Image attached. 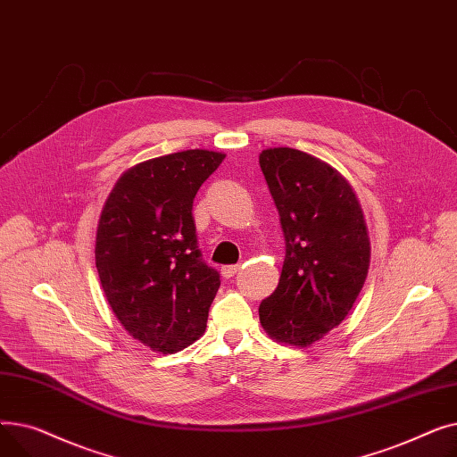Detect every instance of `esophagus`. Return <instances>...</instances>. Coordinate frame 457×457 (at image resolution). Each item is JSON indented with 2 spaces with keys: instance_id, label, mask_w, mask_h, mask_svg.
<instances>
[{
  "instance_id": "1",
  "label": "esophagus",
  "mask_w": 457,
  "mask_h": 457,
  "mask_svg": "<svg viewBox=\"0 0 457 457\" xmlns=\"http://www.w3.org/2000/svg\"><path fill=\"white\" fill-rule=\"evenodd\" d=\"M238 270H241V267L238 265H231V267H222V276L226 278V279H229V278H233Z\"/></svg>"
}]
</instances>
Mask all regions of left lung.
I'll list each match as a JSON object with an SVG mask.
<instances>
[{"mask_svg":"<svg viewBox=\"0 0 457 457\" xmlns=\"http://www.w3.org/2000/svg\"><path fill=\"white\" fill-rule=\"evenodd\" d=\"M259 166L285 235L276 291L259 305L262 329L276 343L307 348L337 328L361 293L370 238L350 181L326 161L267 148Z\"/></svg>","mask_w":457,"mask_h":457,"instance_id":"8db88e82","label":"left lung"}]
</instances>
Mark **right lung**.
<instances>
[{
  "label": "right lung",
  "instance_id": "add662e5",
  "mask_svg": "<svg viewBox=\"0 0 457 457\" xmlns=\"http://www.w3.org/2000/svg\"><path fill=\"white\" fill-rule=\"evenodd\" d=\"M226 154L185 150L118 178L96 229V269L133 339L174 353L200 339L220 276L200 259L192 200Z\"/></svg>",
  "mask_w": 457,
  "mask_h": 457
}]
</instances>
